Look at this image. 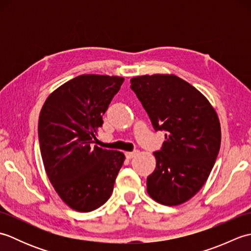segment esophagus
Listing matches in <instances>:
<instances>
[{
	"instance_id": "obj_1",
	"label": "esophagus",
	"mask_w": 251,
	"mask_h": 251,
	"mask_svg": "<svg viewBox=\"0 0 251 251\" xmlns=\"http://www.w3.org/2000/svg\"><path fill=\"white\" fill-rule=\"evenodd\" d=\"M137 154V151H134V152H126L125 153V155H126V157L128 158V159H130V158H132L134 157L135 155Z\"/></svg>"
}]
</instances>
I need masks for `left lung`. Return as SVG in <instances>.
<instances>
[{
	"label": "left lung",
	"instance_id": "8db88e82",
	"mask_svg": "<svg viewBox=\"0 0 251 251\" xmlns=\"http://www.w3.org/2000/svg\"><path fill=\"white\" fill-rule=\"evenodd\" d=\"M130 88L152 122L165 130L155 170L147 192L162 205L177 206L192 199L210 175L221 145V127L214 106L191 84L174 74L141 75Z\"/></svg>",
	"mask_w": 251,
	"mask_h": 251
}]
</instances>
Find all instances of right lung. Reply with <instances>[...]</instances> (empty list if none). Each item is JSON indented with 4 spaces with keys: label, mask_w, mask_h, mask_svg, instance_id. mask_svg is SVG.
I'll return each mask as SVG.
<instances>
[{
    "label": "right lung",
    "mask_w": 251,
    "mask_h": 251,
    "mask_svg": "<svg viewBox=\"0 0 251 251\" xmlns=\"http://www.w3.org/2000/svg\"><path fill=\"white\" fill-rule=\"evenodd\" d=\"M124 78L83 74L62 84L39 119L42 159L57 194L72 209L88 212L110 199L125 155L94 146L102 115Z\"/></svg>",
    "instance_id": "right-lung-1"
}]
</instances>
